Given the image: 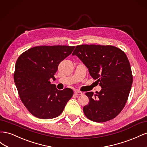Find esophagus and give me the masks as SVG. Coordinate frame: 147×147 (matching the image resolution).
<instances>
[{
	"instance_id": "esophagus-1",
	"label": "esophagus",
	"mask_w": 147,
	"mask_h": 147,
	"mask_svg": "<svg viewBox=\"0 0 147 147\" xmlns=\"http://www.w3.org/2000/svg\"><path fill=\"white\" fill-rule=\"evenodd\" d=\"M75 94H77V95H82V94H83V93H82V92H81V91L76 90V91H75Z\"/></svg>"
}]
</instances>
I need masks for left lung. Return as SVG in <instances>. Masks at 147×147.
Wrapping results in <instances>:
<instances>
[{
  "label": "left lung",
  "mask_w": 147,
  "mask_h": 147,
  "mask_svg": "<svg viewBox=\"0 0 147 147\" xmlns=\"http://www.w3.org/2000/svg\"><path fill=\"white\" fill-rule=\"evenodd\" d=\"M76 55L86 66L102 90L87 92L89 103L84 106L85 116L92 121L102 123L116 117L125 106L132 84L131 65L124 51L112 45H78Z\"/></svg>",
  "instance_id": "8db88e82"
}]
</instances>
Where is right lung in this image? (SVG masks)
Returning a JSON list of instances; mask_svg holds the SVG:
<instances>
[{"mask_svg":"<svg viewBox=\"0 0 147 147\" xmlns=\"http://www.w3.org/2000/svg\"><path fill=\"white\" fill-rule=\"evenodd\" d=\"M75 47L37 46L18 58L13 75L15 83L22 102L34 117L45 119L58 117L72 97V89L57 90L50 79L55 78L59 63Z\"/></svg>","mask_w":147,"mask_h":147,"instance_id":"obj_1","label":"right lung"}]
</instances>
